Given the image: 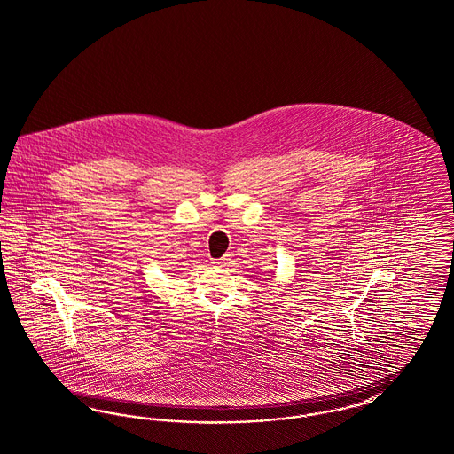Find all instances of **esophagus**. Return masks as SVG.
<instances>
[{
  "label": "esophagus",
  "mask_w": 454,
  "mask_h": 454,
  "mask_svg": "<svg viewBox=\"0 0 454 454\" xmlns=\"http://www.w3.org/2000/svg\"><path fill=\"white\" fill-rule=\"evenodd\" d=\"M214 266H228V264H231V259H230V255H224V257H221V259H217V261H214Z\"/></svg>",
  "instance_id": "obj_1"
}]
</instances>
